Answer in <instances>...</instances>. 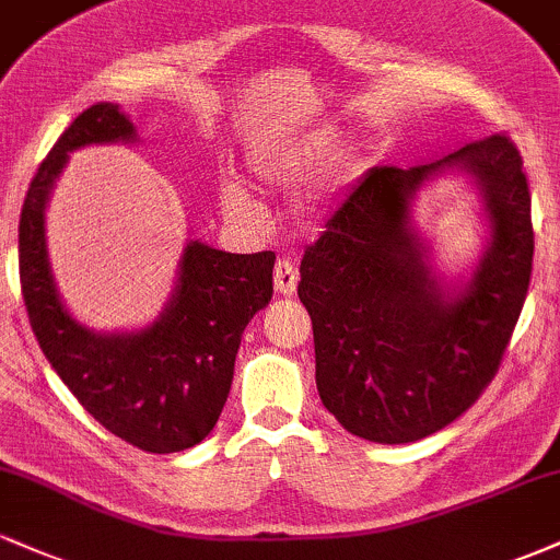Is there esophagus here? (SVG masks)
Returning a JSON list of instances; mask_svg holds the SVG:
<instances>
[{
    "instance_id": "1",
    "label": "esophagus",
    "mask_w": 560,
    "mask_h": 560,
    "mask_svg": "<svg viewBox=\"0 0 560 560\" xmlns=\"http://www.w3.org/2000/svg\"><path fill=\"white\" fill-rule=\"evenodd\" d=\"M273 287L276 292L284 294V298L298 292V268H294V262L289 258H279V262H276Z\"/></svg>"
}]
</instances>
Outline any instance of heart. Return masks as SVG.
Listing matches in <instances>:
<instances>
[{"instance_id":"b5f03b06","label":"heart","mask_w":560,"mask_h":560,"mask_svg":"<svg viewBox=\"0 0 560 560\" xmlns=\"http://www.w3.org/2000/svg\"><path fill=\"white\" fill-rule=\"evenodd\" d=\"M339 141V131L331 126L311 128V131L300 133V137L289 139L287 144H279L276 150L262 152L253 160V171L258 173L260 182L271 186H284L302 182L313 168H318L320 163H326V186L331 191L347 189V186L358 184L361 178L369 176V171L374 168V152L361 141H352V144H342L339 150H334ZM221 205L226 210L229 218L234 221H255L258 218V202L249 197V191L244 189L240 182H223L221 184Z\"/></svg>"}]
</instances>
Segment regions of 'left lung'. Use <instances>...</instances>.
<instances>
[{"instance_id": "1", "label": "left lung", "mask_w": 560, "mask_h": 560, "mask_svg": "<svg viewBox=\"0 0 560 560\" xmlns=\"http://www.w3.org/2000/svg\"><path fill=\"white\" fill-rule=\"evenodd\" d=\"M522 155L505 133L416 168H371L300 262L320 402L350 434L402 445L440 432L498 374L535 255ZM450 167L475 178L491 244L464 288L441 284L412 226L415 191Z\"/></svg>"}]
</instances>
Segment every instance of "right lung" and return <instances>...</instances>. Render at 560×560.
I'll return each instance as SVG.
<instances>
[{
	"mask_svg": "<svg viewBox=\"0 0 560 560\" xmlns=\"http://www.w3.org/2000/svg\"><path fill=\"white\" fill-rule=\"evenodd\" d=\"M137 128L113 102H96L70 124L28 186L18 255L31 329L89 413L107 432L144 450L178 453L210 434L226 402L244 326L271 302L273 253L234 255L189 242L176 292L147 329L96 334L62 305L49 268L44 208L68 163L89 144L133 141Z\"/></svg>",
	"mask_w": 560,
	"mask_h": 560,
	"instance_id": "add662e5",
	"label": "right lung"
}]
</instances>
